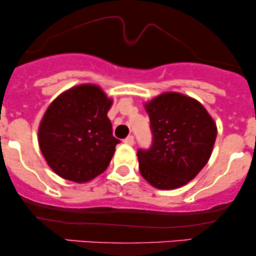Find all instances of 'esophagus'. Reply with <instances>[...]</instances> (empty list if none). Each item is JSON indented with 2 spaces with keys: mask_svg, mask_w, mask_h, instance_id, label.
I'll return each mask as SVG.
<instances>
[{
  "mask_svg": "<svg viewBox=\"0 0 256 256\" xmlns=\"http://www.w3.org/2000/svg\"><path fill=\"white\" fill-rule=\"evenodd\" d=\"M124 143L128 146H134V136H128L124 140Z\"/></svg>",
  "mask_w": 256,
  "mask_h": 256,
  "instance_id": "obj_1",
  "label": "esophagus"
}]
</instances>
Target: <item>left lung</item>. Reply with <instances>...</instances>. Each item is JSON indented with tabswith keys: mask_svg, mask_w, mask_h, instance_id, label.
<instances>
[{
	"mask_svg": "<svg viewBox=\"0 0 256 256\" xmlns=\"http://www.w3.org/2000/svg\"><path fill=\"white\" fill-rule=\"evenodd\" d=\"M152 142L138 149L142 177L158 189L183 186L198 176L212 154L216 125L198 101L165 92L146 104Z\"/></svg>",
	"mask_w": 256,
	"mask_h": 256,
	"instance_id": "obj_1",
	"label": "left lung"
}]
</instances>
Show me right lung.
Segmentation results:
<instances>
[{
	"label": "right lung",
	"instance_id": "right-lung-1",
	"mask_svg": "<svg viewBox=\"0 0 256 256\" xmlns=\"http://www.w3.org/2000/svg\"><path fill=\"white\" fill-rule=\"evenodd\" d=\"M112 100L96 85L64 91L44 113L38 143L52 170L67 180L84 183L106 171L116 146L107 113Z\"/></svg>",
	"mask_w": 256,
	"mask_h": 256
}]
</instances>
